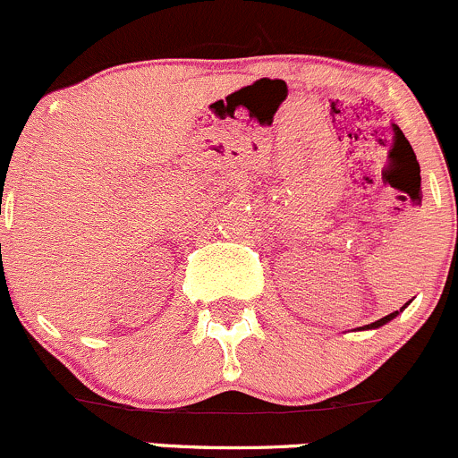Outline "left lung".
<instances>
[{"label": "left lung", "instance_id": "1", "mask_svg": "<svg viewBox=\"0 0 458 458\" xmlns=\"http://www.w3.org/2000/svg\"><path fill=\"white\" fill-rule=\"evenodd\" d=\"M406 305H408V302H406ZM406 305H403L402 310H399V311H403V310H406ZM399 311H393V314H388V316L379 318V320L370 322V325H364V327H360V331H364V329H379V327H384V325H386V322H391L393 318H397V316H399Z\"/></svg>", "mask_w": 458, "mask_h": 458}]
</instances>
